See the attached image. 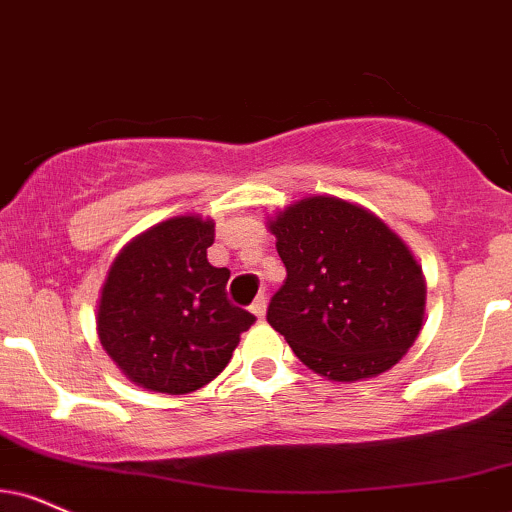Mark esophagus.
<instances>
[{"label": "esophagus", "instance_id": "esophagus-1", "mask_svg": "<svg viewBox=\"0 0 512 512\" xmlns=\"http://www.w3.org/2000/svg\"><path fill=\"white\" fill-rule=\"evenodd\" d=\"M250 310H252V315H255L257 319H264V315H267V295H257L255 298V303L250 305Z\"/></svg>", "mask_w": 512, "mask_h": 512}]
</instances>
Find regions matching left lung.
Here are the masks:
<instances>
[{"label": "left lung", "mask_w": 512, "mask_h": 512, "mask_svg": "<svg viewBox=\"0 0 512 512\" xmlns=\"http://www.w3.org/2000/svg\"><path fill=\"white\" fill-rule=\"evenodd\" d=\"M286 281L267 322L298 360L331 381L391 369L424 322L427 283L408 245L369 209L331 195L269 219Z\"/></svg>", "instance_id": "obj_1"}]
</instances>
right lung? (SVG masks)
Masks as SVG:
<instances>
[{
	"label": "right lung",
	"instance_id": "add662e5",
	"mask_svg": "<svg viewBox=\"0 0 512 512\" xmlns=\"http://www.w3.org/2000/svg\"><path fill=\"white\" fill-rule=\"evenodd\" d=\"M214 221L183 214L135 236L102 286L97 334L133 384L181 396L229 365L255 315L226 298V267L207 262Z\"/></svg>",
	"mask_w": 512,
	"mask_h": 512
}]
</instances>
